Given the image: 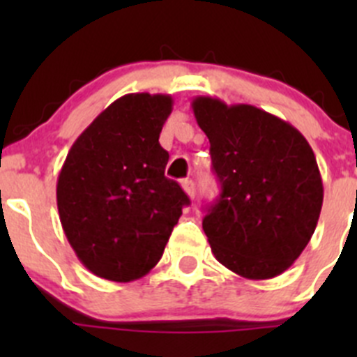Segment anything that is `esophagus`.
<instances>
[{
  "mask_svg": "<svg viewBox=\"0 0 357 357\" xmlns=\"http://www.w3.org/2000/svg\"><path fill=\"white\" fill-rule=\"evenodd\" d=\"M181 186H183V190H185V192H186V195H188L190 199H195V193H197V190H195V183H193L192 179H183Z\"/></svg>",
  "mask_w": 357,
  "mask_h": 357,
  "instance_id": "esophagus-1",
  "label": "esophagus"
}]
</instances>
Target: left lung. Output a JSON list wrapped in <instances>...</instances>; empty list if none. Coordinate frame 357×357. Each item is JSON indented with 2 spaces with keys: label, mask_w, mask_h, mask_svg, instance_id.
<instances>
[{
  "label": "left lung",
  "mask_w": 357,
  "mask_h": 357,
  "mask_svg": "<svg viewBox=\"0 0 357 357\" xmlns=\"http://www.w3.org/2000/svg\"><path fill=\"white\" fill-rule=\"evenodd\" d=\"M211 143L221 195L202 228L222 266L269 280L294 264L311 240L323 205L318 162L298 129L254 105L192 102Z\"/></svg>",
  "instance_id": "1"
}]
</instances>
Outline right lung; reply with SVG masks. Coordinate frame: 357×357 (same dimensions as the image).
I'll use <instances>...</instances> for the list:
<instances>
[{"label": "right lung", "instance_id": "add662e5", "mask_svg": "<svg viewBox=\"0 0 357 357\" xmlns=\"http://www.w3.org/2000/svg\"><path fill=\"white\" fill-rule=\"evenodd\" d=\"M171 112L169 95L129 93L68 150L56 181L60 222L79 261L100 278L145 276L190 204L164 176L169 153L158 136Z\"/></svg>", "mask_w": 357, "mask_h": 357}]
</instances>
